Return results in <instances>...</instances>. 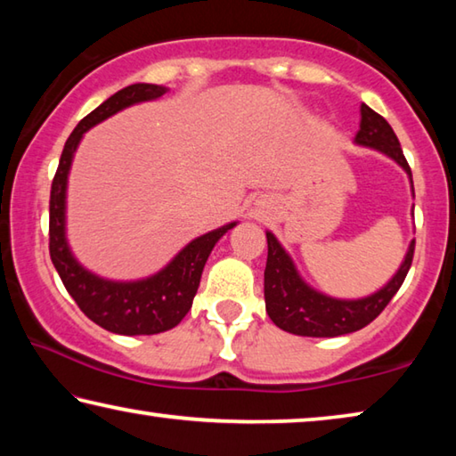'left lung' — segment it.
Wrapping results in <instances>:
<instances>
[{
    "mask_svg": "<svg viewBox=\"0 0 456 456\" xmlns=\"http://www.w3.org/2000/svg\"><path fill=\"white\" fill-rule=\"evenodd\" d=\"M360 130L354 144L374 149L378 152L395 160L411 179L412 187V173L408 167L403 149L395 134V130L386 122L380 114L374 112L372 108L362 104L360 106ZM414 217V215H412ZM267 235V265H265V310L277 328L296 336H310V338H336L344 334L358 331L370 322L376 320L380 312L395 293L400 289L404 277L411 269L414 256V239L408 245L403 264L396 269V273L390 277L388 283H384L380 289L370 293V296L358 299H342L331 297L328 293L312 288L302 273L297 272L296 264L283 245L277 241L272 231H265Z\"/></svg>",
    "mask_w": 456,
    "mask_h": 456,
    "instance_id": "left-lung-1",
    "label": "left lung"
}]
</instances>
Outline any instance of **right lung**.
<instances>
[{"mask_svg":"<svg viewBox=\"0 0 456 456\" xmlns=\"http://www.w3.org/2000/svg\"><path fill=\"white\" fill-rule=\"evenodd\" d=\"M160 84H130L84 117L68 136L61 151L50 192V257L66 289L88 318L112 334L152 336L175 328L189 314L199 289L200 273L215 243L237 225L227 223L219 229L192 239L160 272L142 280H106L84 267L70 249L66 237V197L74 154L92 126L114 117L128 106L149 102L167 94Z\"/></svg>","mask_w":456,"mask_h":456,"instance_id":"obj_1","label":"right lung"}]
</instances>
